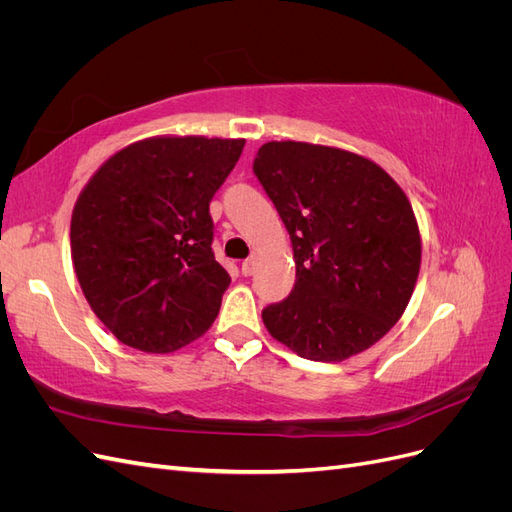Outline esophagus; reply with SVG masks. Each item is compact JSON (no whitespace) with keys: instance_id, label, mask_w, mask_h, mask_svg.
Wrapping results in <instances>:
<instances>
[{"instance_id":"1","label":"esophagus","mask_w":512,"mask_h":512,"mask_svg":"<svg viewBox=\"0 0 512 512\" xmlns=\"http://www.w3.org/2000/svg\"><path fill=\"white\" fill-rule=\"evenodd\" d=\"M254 269H256V260H254V258H247V260L241 262V273H243L245 277L252 275Z\"/></svg>"}]
</instances>
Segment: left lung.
<instances>
[{
  "mask_svg": "<svg viewBox=\"0 0 512 512\" xmlns=\"http://www.w3.org/2000/svg\"><path fill=\"white\" fill-rule=\"evenodd\" d=\"M254 175L288 230L297 282L262 309L277 342L309 361H344L374 346L404 314L421 267L406 194L356 153L267 143Z\"/></svg>",
  "mask_w": 512,
  "mask_h": 512,
  "instance_id": "1",
  "label": "left lung"
}]
</instances>
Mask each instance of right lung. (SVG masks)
Here are the masks:
<instances>
[{"label": "right lung", "instance_id": "obj_1", "mask_svg": "<svg viewBox=\"0 0 512 512\" xmlns=\"http://www.w3.org/2000/svg\"><path fill=\"white\" fill-rule=\"evenodd\" d=\"M245 141L151 138L85 185L70 224L85 299L121 344L173 352L218 316L230 275L213 256L209 203Z\"/></svg>", "mask_w": 512, "mask_h": 512}]
</instances>
